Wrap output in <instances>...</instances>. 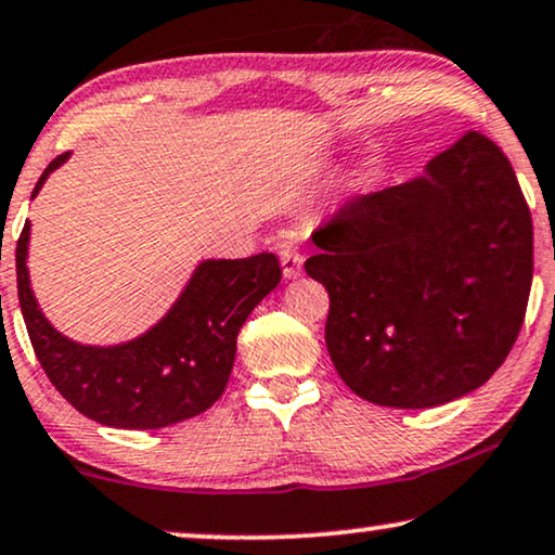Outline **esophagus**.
<instances>
[{
  "label": "esophagus",
  "instance_id": "obj_1",
  "mask_svg": "<svg viewBox=\"0 0 555 555\" xmlns=\"http://www.w3.org/2000/svg\"><path fill=\"white\" fill-rule=\"evenodd\" d=\"M279 258H282V269H284V276L286 279H294L301 273V263H305V256L299 254L294 246H282L279 250Z\"/></svg>",
  "mask_w": 555,
  "mask_h": 555
}]
</instances>
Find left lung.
<instances>
[{
    "mask_svg": "<svg viewBox=\"0 0 555 555\" xmlns=\"http://www.w3.org/2000/svg\"><path fill=\"white\" fill-rule=\"evenodd\" d=\"M305 269L352 393L393 409L467 396L505 363L533 282V220L509 159L464 131L418 180L345 203Z\"/></svg>",
    "mask_w": 555,
    "mask_h": 555,
    "instance_id": "left-lung-1",
    "label": "left lung"
}]
</instances>
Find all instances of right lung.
Wrapping results in <instances>:
<instances>
[{
    "label": "right lung",
    "mask_w": 555,
    "mask_h": 555,
    "mask_svg": "<svg viewBox=\"0 0 555 555\" xmlns=\"http://www.w3.org/2000/svg\"><path fill=\"white\" fill-rule=\"evenodd\" d=\"M68 157L65 152L50 162L33 197ZM27 241L29 223L17 241V294L37 360L73 409L114 428L172 426L210 409L231 378L243 322L282 282V266L269 250L203 261L150 332L124 345L91 347L63 337L40 312L29 289Z\"/></svg>",
    "instance_id": "obj_1"
}]
</instances>
